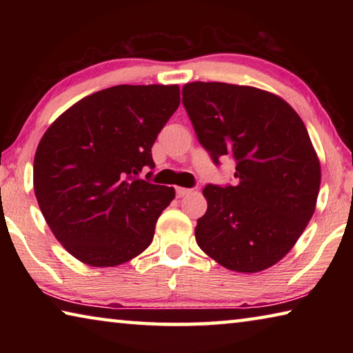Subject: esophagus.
<instances>
[{"mask_svg":"<svg viewBox=\"0 0 353 353\" xmlns=\"http://www.w3.org/2000/svg\"><path fill=\"white\" fill-rule=\"evenodd\" d=\"M191 191H193V190H190V188H182V187H177V188H176V194L179 196V198H183V196L190 194Z\"/></svg>","mask_w":353,"mask_h":353,"instance_id":"34e87169","label":"esophagus"}]
</instances>
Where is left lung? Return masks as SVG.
Segmentation results:
<instances>
[{
    "label": "left lung",
    "instance_id": "8db88e82",
    "mask_svg": "<svg viewBox=\"0 0 353 353\" xmlns=\"http://www.w3.org/2000/svg\"><path fill=\"white\" fill-rule=\"evenodd\" d=\"M182 103L214 165L235 160V185L204 188L196 243L221 266L260 272L290 252L312 219L321 165L307 128L277 94L224 82H191Z\"/></svg>",
    "mask_w": 353,
    "mask_h": 353
}]
</instances>
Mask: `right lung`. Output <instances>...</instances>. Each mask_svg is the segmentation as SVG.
Returning a JSON list of instances; mask_svg holds the SVG:
<instances>
[{"label": "right lung", "mask_w": 353, "mask_h": 353, "mask_svg": "<svg viewBox=\"0 0 353 353\" xmlns=\"http://www.w3.org/2000/svg\"><path fill=\"white\" fill-rule=\"evenodd\" d=\"M179 104L177 85H115L77 101L41 137L35 198L74 259L118 266L152 243L176 193L139 174L155 166L151 148Z\"/></svg>", "instance_id": "1"}]
</instances>
